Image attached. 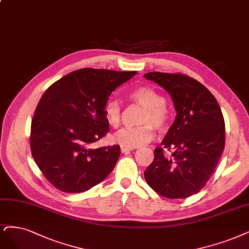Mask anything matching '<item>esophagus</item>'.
I'll return each mask as SVG.
<instances>
[{
  "label": "esophagus",
  "mask_w": 249,
  "mask_h": 249,
  "mask_svg": "<svg viewBox=\"0 0 249 249\" xmlns=\"http://www.w3.org/2000/svg\"><path fill=\"white\" fill-rule=\"evenodd\" d=\"M121 150H122L123 153H128V152L132 150V148H127V147H124V146H121Z\"/></svg>",
  "instance_id": "obj_1"
}]
</instances>
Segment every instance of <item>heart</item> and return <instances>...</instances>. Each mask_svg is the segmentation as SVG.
Instances as JSON below:
<instances>
[{"instance_id": "obj_1", "label": "heart", "mask_w": 249, "mask_h": 249, "mask_svg": "<svg viewBox=\"0 0 249 249\" xmlns=\"http://www.w3.org/2000/svg\"><path fill=\"white\" fill-rule=\"evenodd\" d=\"M128 99L144 107L139 119L141 125L124 127L112 136V141L127 148H136L149 143L154 138V130L165 132L170 125V112L165 105V98L157 89L150 87H139L128 93ZM107 123L113 127L121 124L123 110L121 103L109 99L104 106Z\"/></svg>"}]
</instances>
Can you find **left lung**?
<instances>
[{"label": "left lung", "mask_w": 249, "mask_h": 249, "mask_svg": "<svg viewBox=\"0 0 249 249\" xmlns=\"http://www.w3.org/2000/svg\"><path fill=\"white\" fill-rule=\"evenodd\" d=\"M172 98L176 117L144 172L148 185L168 199H184L206 185L225 148V119L216 99L181 73L149 72ZM173 152L166 157L163 149Z\"/></svg>", "instance_id": "obj_1"}]
</instances>
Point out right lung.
Here are the masks:
<instances>
[{"label": "right lung", "mask_w": 249, "mask_h": 249, "mask_svg": "<svg viewBox=\"0 0 249 249\" xmlns=\"http://www.w3.org/2000/svg\"><path fill=\"white\" fill-rule=\"evenodd\" d=\"M136 71L76 70L55 81L40 99L31 125V151L57 190L82 193L103 181L121 156L119 145L89 148L109 132L104 106Z\"/></svg>", "instance_id": "obj_1"}]
</instances>
